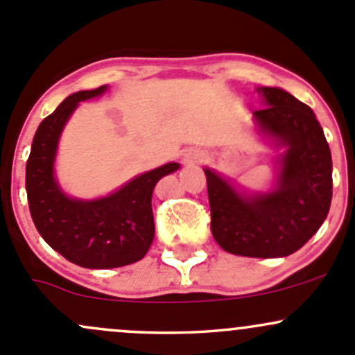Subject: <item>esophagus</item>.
Listing matches in <instances>:
<instances>
[{"mask_svg": "<svg viewBox=\"0 0 355 355\" xmlns=\"http://www.w3.org/2000/svg\"><path fill=\"white\" fill-rule=\"evenodd\" d=\"M203 157H205L203 150H200V148H189L184 155V161L189 164H196V162L203 161Z\"/></svg>", "mask_w": 355, "mask_h": 355, "instance_id": "esophagus-1", "label": "esophagus"}]
</instances>
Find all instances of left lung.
Instances as JSON below:
<instances>
[{
    "mask_svg": "<svg viewBox=\"0 0 355 355\" xmlns=\"http://www.w3.org/2000/svg\"><path fill=\"white\" fill-rule=\"evenodd\" d=\"M266 108L259 127L286 146L272 193L243 198L207 169L211 234L227 252L243 257H286L308 242L330 209V147L313 110L279 87H257Z\"/></svg>",
    "mask_w": 355,
    "mask_h": 355,
    "instance_id": "1",
    "label": "left lung"
}]
</instances>
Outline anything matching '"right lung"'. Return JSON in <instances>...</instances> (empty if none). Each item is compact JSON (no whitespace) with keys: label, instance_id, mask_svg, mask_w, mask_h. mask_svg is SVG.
<instances>
[{"label":"right lung","instance_id":"add662e5","mask_svg":"<svg viewBox=\"0 0 355 355\" xmlns=\"http://www.w3.org/2000/svg\"><path fill=\"white\" fill-rule=\"evenodd\" d=\"M105 89L79 91L60 103L37 128L26 161V196L37 230L67 261L89 269L121 268L147 254L155 230L152 191L159 179L179 167L171 162L148 171L96 201L64 196L52 169L59 135L78 103Z\"/></svg>","mask_w":355,"mask_h":355}]
</instances>
